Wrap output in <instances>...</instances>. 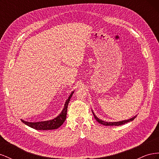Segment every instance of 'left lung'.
<instances>
[{
  "mask_svg": "<svg viewBox=\"0 0 159 159\" xmlns=\"http://www.w3.org/2000/svg\"><path fill=\"white\" fill-rule=\"evenodd\" d=\"M93 116H94L95 119H96V121H97L98 123H101L102 125H105V126H113V125H115V126H119V125H123L125 123H127L128 122H130V121H133V120L135 119V117H136V116H134V117H133L131 119H129L128 120H124V121H119V122H105L104 121H102V120L98 119L97 117L95 116V115L93 113Z\"/></svg>",
  "mask_w": 159,
  "mask_h": 159,
  "instance_id": "1",
  "label": "left lung"
}]
</instances>
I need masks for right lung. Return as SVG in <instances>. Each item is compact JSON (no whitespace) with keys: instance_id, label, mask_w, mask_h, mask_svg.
<instances>
[{"instance_id":"1","label":"right lung","mask_w":159,"mask_h":159,"mask_svg":"<svg viewBox=\"0 0 159 159\" xmlns=\"http://www.w3.org/2000/svg\"><path fill=\"white\" fill-rule=\"evenodd\" d=\"M74 92H71V95L68 99L66 100L64 108L62 110L61 113L56 117L55 119L50 120V121H41V122H36V123H31V122H27L22 120V122H23L26 125L29 126L33 129L36 130H52V129H56L59 128L62 124L64 123L65 120L66 119V115H67V109H68V103L70 101V99L71 98L72 95H73Z\"/></svg>"}]
</instances>
